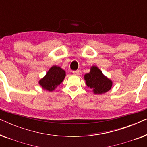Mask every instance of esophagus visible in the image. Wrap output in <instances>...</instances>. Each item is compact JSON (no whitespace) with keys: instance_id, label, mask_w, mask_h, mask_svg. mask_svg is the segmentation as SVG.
I'll use <instances>...</instances> for the list:
<instances>
[{"instance_id":"obj_1","label":"esophagus","mask_w":147,"mask_h":147,"mask_svg":"<svg viewBox=\"0 0 147 147\" xmlns=\"http://www.w3.org/2000/svg\"><path fill=\"white\" fill-rule=\"evenodd\" d=\"M80 73H81V72H80V70H77V71H73V74H75V75H76V76H79Z\"/></svg>"}]
</instances>
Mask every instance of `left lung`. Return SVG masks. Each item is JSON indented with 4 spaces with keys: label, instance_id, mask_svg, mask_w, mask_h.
I'll list each match as a JSON object with an SVG mask.
<instances>
[{
    "label": "left lung",
    "instance_id": "1",
    "mask_svg": "<svg viewBox=\"0 0 147 147\" xmlns=\"http://www.w3.org/2000/svg\"><path fill=\"white\" fill-rule=\"evenodd\" d=\"M84 80L88 87L91 88L95 94H102L111 89L112 81L104 76L97 66L93 65L90 71L84 75Z\"/></svg>",
    "mask_w": 147,
    "mask_h": 147
}]
</instances>
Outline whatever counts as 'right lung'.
<instances>
[{
	"label": "right lung",
	"instance_id": "obj_1",
	"mask_svg": "<svg viewBox=\"0 0 147 147\" xmlns=\"http://www.w3.org/2000/svg\"><path fill=\"white\" fill-rule=\"evenodd\" d=\"M65 77V71L59 66L53 65L46 75L39 81V85L43 90L52 92L60 85Z\"/></svg>",
	"mask_w": 147,
	"mask_h": 147
}]
</instances>
